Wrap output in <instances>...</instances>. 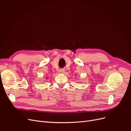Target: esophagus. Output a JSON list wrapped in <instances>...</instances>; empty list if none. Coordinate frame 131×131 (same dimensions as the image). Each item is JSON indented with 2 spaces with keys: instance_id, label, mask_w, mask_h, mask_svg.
I'll list each match as a JSON object with an SVG mask.
<instances>
[{
  "instance_id": "esophagus-1",
  "label": "esophagus",
  "mask_w": 131,
  "mask_h": 131,
  "mask_svg": "<svg viewBox=\"0 0 131 131\" xmlns=\"http://www.w3.org/2000/svg\"><path fill=\"white\" fill-rule=\"evenodd\" d=\"M61 72L62 73H63V72H64V70H63V69H62V70H61Z\"/></svg>"
}]
</instances>
